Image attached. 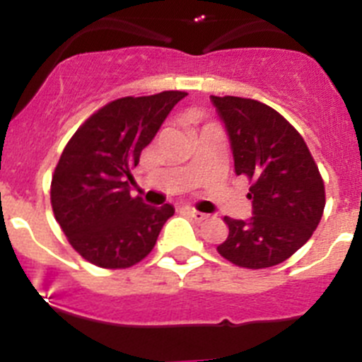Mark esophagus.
Masks as SVG:
<instances>
[{"instance_id":"esophagus-1","label":"esophagus","mask_w":362,"mask_h":362,"mask_svg":"<svg viewBox=\"0 0 362 362\" xmlns=\"http://www.w3.org/2000/svg\"><path fill=\"white\" fill-rule=\"evenodd\" d=\"M185 210H187L188 214H190L192 217H194L195 221H199V222L206 218V214H203V211H197V210H195V208H192V206H187V208H185Z\"/></svg>"}]
</instances>
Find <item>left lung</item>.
Here are the masks:
<instances>
[{
    "instance_id": "obj_1",
    "label": "left lung",
    "mask_w": 362,
    "mask_h": 362,
    "mask_svg": "<svg viewBox=\"0 0 362 362\" xmlns=\"http://www.w3.org/2000/svg\"><path fill=\"white\" fill-rule=\"evenodd\" d=\"M224 124L237 175H247L250 218L224 217L230 233L217 251L231 264L262 269L281 264L313 237L325 187L300 132L269 105L210 97Z\"/></svg>"
}]
</instances>
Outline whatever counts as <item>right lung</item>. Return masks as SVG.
<instances>
[{
  "label": "right lung",
  "mask_w": 362,
  "mask_h": 362,
  "mask_svg": "<svg viewBox=\"0 0 362 362\" xmlns=\"http://www.w3.org/2000/svg\"><path fill=\"white\" fill-rule=\"evenodd\" d=\"M185 91L125 97L78 127L52 177V208L73 250L98 267L125 269L154 247L174 206L131 197V168Z\"/></svg>",
  "instance_id": "add662e5"
}]
</instances>
